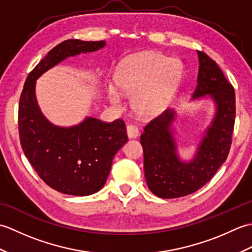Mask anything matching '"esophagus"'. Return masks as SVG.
<instances>
[{
	"label": "esophagus",
	"instance_id": "34e87169",
	"mask_svg": "<svg viewBox=\"0 0 252 252\" xmlns=\"http://www.w3.org/2000/svg\"><path fill=\"white\" fill-rule=\"evenodd\" d=\"M126 134L129 138H136L138 136V129L133 125H129L126 126Z\"/></svg>",
	"mask_w": 252,
	"mask_h": 252
}]
</instances>
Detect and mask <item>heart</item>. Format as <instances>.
Returning <instances> with one entry per match:
<instances>
[{
  "label": "heart",
  "mask_w": 252,
  "mask_h": 252,
  "mask_svg": "<svg viewBox=\"0 0 252 252\" xmlns=\"http://www.w3.org/2000/svg\"><path fill=\"white\" fill-rule=\"evenodd\" d=\"M182 74L183 69L179 61L147 53L132 58L120 68L117 81L107 84V94L110 103L120 108L123 104L122 88L133 94V106L138 114L153 116L164 110L172 101Z\"/></svg>",
  "instance_id": "b5f03b06"
}]
</instances>
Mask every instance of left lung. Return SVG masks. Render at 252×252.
<instances>
[{
  "label": "left lung",
  "mask_w": 252,
  "mask_h": 252,
  "mask_svg": "<svg viewBox=\"0 0 252 252\" xmlns=\"http://www.w3.org/2000/svg\"><path fill=\"white\" fill-rule=\"evenodd\" d=\"M199 69L191 100L211 98L215 105L210 125L197 144L194 157L183 160L173 125L178 112L168 108L144 129V171L148 189L164 199L192 194L208 183L225 161L235 123V92L215 61L197 51Z\"/></svg>",
  "instance_id": "obj_1"
}]
</instances>
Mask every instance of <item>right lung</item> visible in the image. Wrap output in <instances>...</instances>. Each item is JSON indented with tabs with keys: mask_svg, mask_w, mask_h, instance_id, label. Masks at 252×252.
I'll use <instances>...</instances> for the list:
<instances>
[{
	"mask_svg": "<svg viewBox=\"0 0 252 252\" xmlns=\"http://www.w3.org/2000/svg\"><path fill=\"white\" fill-rule=\"evenodd\" d=\"M105 46V41L62 42L28 74L19 99V137L25 156L47 185L66 195L89 196L103 189L112 159L127 142L126 126L121 119L106 123L93 117L72 126L53 125L37 104L35 83L68 57Z\"/></svg>",
	"mask_w": 252,
	"mask_h": 252,
	"instance_id": "add662e5",
	"label": "right lung"
}]
</instances>
